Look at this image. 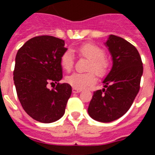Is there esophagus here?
<instances>
[{"mask_svg": "<svg viewBox=\"0 0 155 155\" xmlns=\"http://www.w3.org/2000/svg\"><path fill=\"white\" fill-rule=\"evenodd\" d=\"M72 91H73V93H80L81 91V90H80V89H76V88H73Z\"/></svg>", "mask_w": 155, "mask_h": 155, "instance_id": "34e87169", "label": "esophagus"}]
</instances>
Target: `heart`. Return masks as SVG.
<instances>
[{
  "instance_id": "b5f03b06",
  "label": "heart",
  "mask_w": 155,
  "mask_h": 155,
  "mask_svg": "<svg viewBox=\"0 0 155 155\" xmlns=\"http://www.w3.org/2000/svg\"><path fill=\"white\" fill-rule=\"evenodd\" d=\"M79 55L90 60L87 70L94 71L99 76H103L106 74L109 67V62L104 58V51L96 45L87 43L81 45L77 49ZM61 65L64 71H71L74 66V56L71 51L64 52L61 57ZM68 84L73 88L84 89L92 86L96 82V77L94 72H88L84 74L73 73L65 78Z\"/></svg>"
}]
</instances>
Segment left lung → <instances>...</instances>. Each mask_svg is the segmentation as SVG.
Instances as JSON below:
<instances>
[{
  "label": "left lung",
  "mask_w": 155,
  "mask_h": 155,
  "mask_svg": "<svg viewBox=\"0 0 155 155\" xmlns=\"http://www.w3.org/2000/svg\"><path fill=\"white\" fill-rule=\"evenodd\" d=\"M104 45L113 65L103 81L104 88L94 92L88 113L93 120L109 123L130 110L140 91L143 63L137 49L124 39L110 35Z\"/></svg>",
  "instance_id": "left-lung-1"
}]
</instances>
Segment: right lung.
<instances>
[{
    "label": "right lung",
    "mask_w": 155,
    "mask_h": 155,
    "mask_svg": "<svg viewBox=\"0 0 155 155\" xmlns=\"http://www.w3.org/2000/svg\"><path fill=\"white\" fill-rule=\"evenodd\" d=\"M67 51L64 41L51 35L35 36L19 49L15 56L14 84L24 110L41 123L63 116L72 88L62 79L61 57ZM48 83L58 84L54 90Z\"/></svg>",
    "instance_id": "right-lung-1"
}]
</instances>
